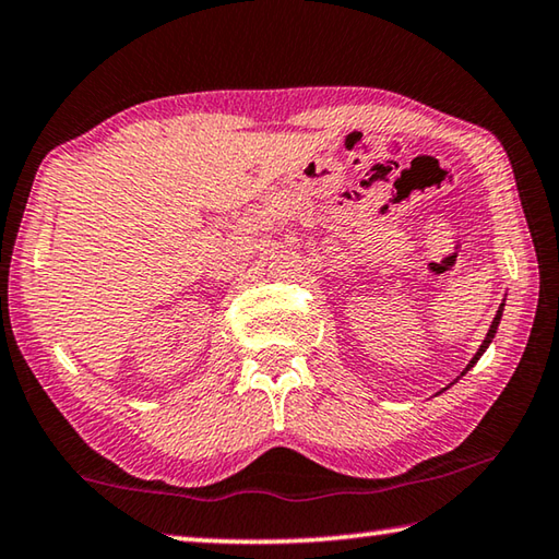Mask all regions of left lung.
Instances as JSON below:
<instances>
[{
  "label": "left lung",
  "instance_id": "8db88e82",
  "mask_svg": "<svg viewBox=\"0 0 559 559\" xmlns=\"http://www.w3.org/2000/svg\"><path fill=\"white\" fill-rule=\"evenodd\" d=\"M503 306H506V302H500V308H498V313H496V318H493V323H490V330H488V335H486V340H484V343H480V347H478V353H476V355H473V359H471V362L466 365V370H463L461 374H466V372L471 370V367L478 362V359H480V355H484V353H486V349H488V345H490V343H493V337H496V330H498V323H500V316H503Z\"/></svg>",
  "mask_w": 559,
  "mask_h": 559
}]
</instances>
